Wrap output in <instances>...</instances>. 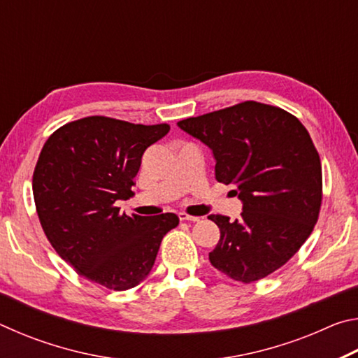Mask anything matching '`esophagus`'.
<instances>
[{
    "label": "esophagus",
    "mask_w": 358,
    "mask_h": 358,
    "mask_svg": "<svg viewBox=\"0 0 358 358\" xmlns=\"http://www.w3.org/2000/svg\"><path fill=\"white\" fill-rule=\"evenodd\" d=\"M178 217H180V221H191V222L201 221V217H199V216H191V215H186V213H180Z\"/></svg>",
    "instance_id": "esophagus-1"
}]
</instances>
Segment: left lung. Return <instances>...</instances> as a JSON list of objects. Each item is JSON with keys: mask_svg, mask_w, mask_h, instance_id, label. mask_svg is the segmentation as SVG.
<instances>
[{"mask_svg": "<svg viewBox=\"0 0 358 358\" xmlns=\"http://www.w3.org/2000/svg\"><path fill=\"white\" fill-rule=\"evenodd\" d=\"M177 124L211 150L216 180L237 185L243 203L235 221L208 216L221 232L211 265L245 284L273 273L310 237L322 202V167L306 128L256 101Z\"/></svg>", "mask_w": 358, "mask_h": 358, "instance_id": "left-lung-1", "label": "left lung"}]
</instances>
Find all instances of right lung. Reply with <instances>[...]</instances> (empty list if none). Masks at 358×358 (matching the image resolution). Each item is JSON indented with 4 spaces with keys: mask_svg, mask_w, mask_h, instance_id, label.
Instances as JSON below:
<instances>
[{
    "mask_svg": "<svg viewBox=\"0 0 358 358\" xmlns=\"http://www.w3.org/2000/svg\"><path fill=\"white\" fill-rule=\"evenodd\" d=\"M171 131L87 117L47 138L33 173L36 210L50 245L77 273L113 290L141 284L178 216H126L115 207L132 194L142 155Z\"/></svg>",
    "mask_w": 358,
    "mask_h": 358,
    "instance_id": "right-lung-1",
    "label": "right lung"
}]
</instances>
